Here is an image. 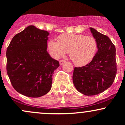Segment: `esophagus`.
I'll use <instances>...</instances> for the list:
<instances>
[{
    "label": "esophagus",
    "mask_w": 125,
    "mask_h": 125,
    "mask_svg": "<svg viewBox=\"0 0 125 125\" xmlns=\"http://www.w3.org/2000/svg\"><path fill=\"white\" fill-rule=\"evenodd\" d=\"M64 62H65V61H63V60H61V61H59L60 65H62V64H63Z\"/></svg>",
    "instance_id": "34e87169"
}]
</instances>
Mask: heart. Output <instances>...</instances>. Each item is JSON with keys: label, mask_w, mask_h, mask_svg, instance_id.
I'll return each instance as SVG.
<instances>
[{"label": "heart", "mask_w": 125, "mask_h": 125, "mask_svg": "<svg viewBox=\"0 0 125 125\" xmlns=\"http://www.w3.org/2000/svg\"><path fill=\"white\" fill-rule=\"evenodd\" d=\"M58 42L51 40L48 48L52 55L59 58L69 52L70 58L76 65L83 66L92 61L97 51L96 39L92 36L64 33L59 35Z\"/></svg>", "instance_id": "1"}]
</instances>
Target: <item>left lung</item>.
Masks as SVG:
<instances>
[{
  "instance_id": "8db88e82",
  "label": "left lung",
  "mask_w": 125,
  "mask_h": 125,
  "mask_svg": "<svg viewBox=\"0 0 125 125\" xmlns=\"http://www.w3.org/2000/svg\"><path fill=\"white\" fill-rule=\"evenodd\" d=\"M97 42V52L89 63L74 67L73 82L76 89L86 96L99 94L111 86L116 74V48L107 36L90 28Z\"/></svg>"
}]
</instances>
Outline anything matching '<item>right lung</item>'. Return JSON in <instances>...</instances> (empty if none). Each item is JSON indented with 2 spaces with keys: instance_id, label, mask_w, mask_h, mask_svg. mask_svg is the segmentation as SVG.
I'll return each instance as SVG.
<instances>
[{
  "instance_id": "1",
  "label": "right lung",
  "mask_w": 125,
  "mask_h": 125,
  "mask_svg": "<svg viewBox=\"0 0 125 125\" xmlns=\"http://www.w3.org/2000/svg\"><path fill=\"white\" fill-rule=\"evenodd\" d=\"M48 31L29 26L12 39L6 51V70L13 88L26 96L48 94L58 61L47 52Z\"/></svg>"
}]
</instances>
